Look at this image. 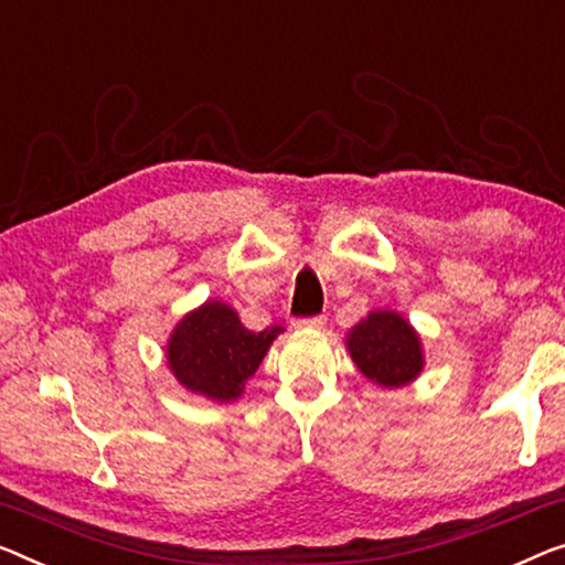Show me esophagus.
Returning <instances> with one entry per match:
<instances>
[{"mask_svg": "<svg viewBox=\"0 0 565 565\" xmlns=\"http://www.w3.org/2000/svg\"><path fill=\"white\" fill-rule=\"evenodd\" d=\"M324 322L327 319L322 315H317V317H297L291 324L297 327V330H322Z\"/></svg>", "mask_w": 565, "mask_h": 565, "instance_id": "1", "label": "esophagus"}]
</instances>
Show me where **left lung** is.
I'll return each mask as SVG.
<instances>
[{
	"label": "left lung",
	"mask_w": 565,
	"mask_h": 565,
	"mask_svg": "<svg viewBox=\"0 0 565 565\" xmlns=\"http://www.w3.org/2000/svg\"><path fill=\"white\" fill-rule=\"evenodd\" d=\"M350 355L370 381L398 388L420 373V342L406 319L395 311H373L348 340Z\"/></svg>",
	"instance_id": "obj_1"
}]
</instances>
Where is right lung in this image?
<instances>
[{
    "label": "right lung",
    "instance_id": "obj_1",
    "mask_svg": "<svg viewBox=\"0 0 565 565\" xmlns=\"http://www.w3.org/2000/svg\"><path fill=\"white\" fill-rule=\"evenodd\" d=\"M279 332V324L250 332L228 305L207 301L177 324L167 360L184 388L215 401H233Z\"/></svg>",
    "mask_w": 565,
    "mask_h": 565
}]
</instances>
